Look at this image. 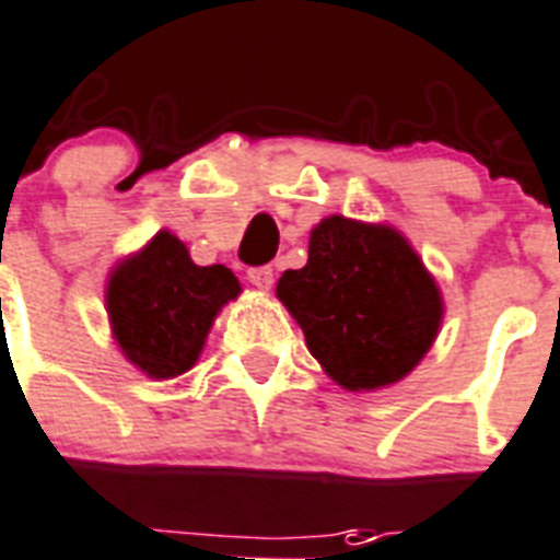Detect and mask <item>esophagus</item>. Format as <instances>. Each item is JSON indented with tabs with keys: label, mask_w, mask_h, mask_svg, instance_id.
<instances>
[{
	"label": "esophagus",
	"mask_w": 560,
	"mask_h": 560,
	"mask_svg": "<svg viewBox=\"0 0 560 560\" xmlns=\"http://www.w3.org/2000/svg\"><path fill=\"white\" fill-rule=\"evenodd\" d=\"M248 283H252L254 289H259V292H268V289L275 285V268H252V271H248Z\"/></svg>",
	"instance_id": "34e87169"
}]
</instances>
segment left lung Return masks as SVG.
Masks as SVG:
<instances>
[{"mask_svg":"<svg viewBox=\"0 0 560 560\" xmlns=\"http://www.w3.org/2000/svg\"><path fill=\"white\" fill-rule=\"evenodd\" d=\"M277 298L326 375L352 393L401 382L442 324L440 289L405 236L347 217L312 228L306 266L283 271Z\"/></svg>","mask_w":560,"mask_h":560,"instance_id":"obj_1","label":"left lung"}]
</instances>
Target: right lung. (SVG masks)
<instances>
[{
    "instance_id": "add662e5",
    "label": "right lung",
    "mask_w": 560,
    "mask_h": 560,
    "mask_svg": "<svg viewBox=\"0 0 560 560\" xmlns=\"http://www.w3.org/2000/svg\"><path fill=\"white\" fill-rule=\"evenodd\" d=\"M240 280L225 266H196L185 243L159 231L112 268L106 312L127 361L150 378H176L199 361L213 317L234 301Z\"/></svg>"
}]
</instances>
